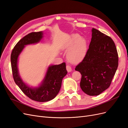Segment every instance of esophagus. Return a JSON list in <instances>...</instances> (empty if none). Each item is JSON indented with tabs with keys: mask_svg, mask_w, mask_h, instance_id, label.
<instances>
[{
	"mask_svg": "<svg viewBox=\"0 0 128 128\" xmlns=\"http://www.w3.org/2000/svg\"><path fill=\"white\" fill-rule=\"evenodd\" d=\"M66 69H67V70L68 71V72H70L72 70V67L69 64H67V66H66Z\"/></svg>",
	"mask_w": 128,
	"mask_h": 128,
	"instance_id": "esophagus-1",
	"label": "esophagus"
}]
</instances>
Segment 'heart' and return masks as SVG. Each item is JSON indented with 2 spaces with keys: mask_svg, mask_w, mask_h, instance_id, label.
Here are the masks:
<instances>
[{
  "mask_svg": "<svg viewBox=\"0 0 128 128\" xmlns=\"http://www.w3.org/2000/svg\"><path fill=\"white\" fill-rule=\"evenodd\" d=\"M65 49L69 51L67 59L72 63H77L82 61L87 52V44L78 34H74L66 46Z\"/></svg>",
  "mask_w": 128,
  "mask_h": 128,
  "instance_id": "obj_1",
  "label": "heart"
}]
</instances>
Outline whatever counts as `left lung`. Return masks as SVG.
<instances>
[{
	"label": "left lung",
	"instance_id": "8db88e82",
	"mask_svg": "<svg viewBox=\"0 0 128 128\" xmlns=\"http://www.w3.org/2000/svg\"><path fill=\"white\" fill-rule=\"evenodd\" d=\"M92 38L83 60L75 70L82 75L80 86L89 96H98L110 87L118 64L114 41L106 34L92 28Z\"/></svg>",
	"mask_w": 128,
	"mask_h": 128
}]
</instances>
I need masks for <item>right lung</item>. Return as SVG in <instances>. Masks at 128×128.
I'll return each instance as SVG.
<instances>
[{
	"label": "right lung",
	"mask_w": 128,
	"mask_h": 128,
	"mask_svg": "<svg viewBox=\"0 0 128 128\" xmlns=\"http://www.w3.org/2000/svg\"><path fill=\"white\" fill-rule=\"evenodd\" d=\"M42 34V32H31L25 36L15 45L10 56L12 70L15 83L28 97L39 102H48L56 97L60 90L62 80L67 74L65 62L50 66L40 86L34 88L27 86L20 78L17 66L18 56L25 45L39 42Z\"/></svg>",
	"instance_id": "add662e5"
}]
</instances>
